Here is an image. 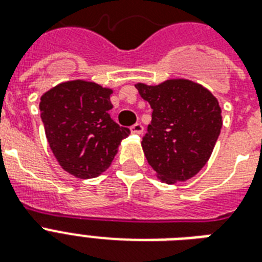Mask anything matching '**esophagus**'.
I'll return each mask as SVG.
<instances>
[{
  "label": "esophagus",
  "instance_id": "esophagus-1",
  "mask_svg": "<svg viewBox=\"0 0 262 262\" xmlns=\"http://www.w3.org/2000/svg\"><path fill=\"white\" fill-rule=\"evenodd\" d=\"M130 132L133 135H141L144 132V126L141 123H135L133 126H130Z\"/></svg>",
  "mask_w": 262,
  "mask_h": 262
}]
</instances>
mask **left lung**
Listing matches in <instances>:
<instances>
[{
	"mask_svg": "<svg viewBox=\"0 0 262 262\" xmlns=\"http://www.w3.org/2000/svg\"><path fill=\"white\" fill-rule=\"evenodd\" d=\"M149 103L152 121L143 137L144 154L160 179L183 182L209 159L222 129V110L213 95L189 80H167L159 85L136 84Z\"/></svg>",
	"mask_w": 262,
	"mask_h": 262,
	"instance_id": "left-lung-1",
	"label": "left lung"
}]
</instances>
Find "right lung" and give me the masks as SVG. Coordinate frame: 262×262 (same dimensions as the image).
Returning a JSON list of instances; mask_svg holds the SVG:
<instances>
[{
    "label": "right lung",
    "mask_w": 262,
    "mask_h": 262,
    "mask_svg": "<svg viewBox=\"0 0 262 262\" xmlns=\"http://www.w3.org/2000/svg\"><path fill=\"white\" fill-rule=\"evenodd\" d=\"M113 91L91 81L58 84L40 98L47 141L61 167L77 178H95L110 167L118 145L130 135L113 121Z\"/></svg>",
    "instance_id": "obj_1"
}]
</instances>
